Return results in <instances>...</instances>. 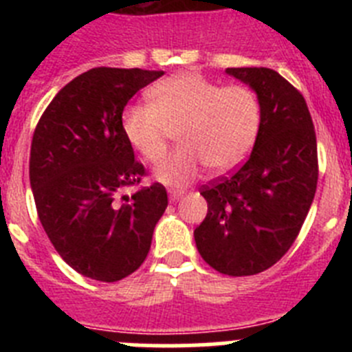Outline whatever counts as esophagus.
<instances>
[{
    "label": "esophagus",
    "mask_w": 352,
    "mask_h": 352,
    "mask_svg": "<svg viewBox=\"0 0 352 352\" xmlns=\"http://www.w3.org/2000/svg\"><path fill=\"white\" fill-rule=\"evenodd\" d=\"M182 197H183L182 190H170L169 192V199L173 201V203H174V201H178V199H182Z\"/></svg>",
    "instance_id": "34e87169"
}]
</instances>
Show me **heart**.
<instances>
[{
    "mask_svg": "<svg viewBox=\"0 0 352 352\" xmlns=\"http://www.w3.org/2000/svg\"><path fill=\"white\" fill-rule=\"evenodd\" d=\"M151 104L123 111L126 141L148 162H158L178 132L182 149L158 164V182L173 186L190 183L204 166L213 173L238 167L257 141L261 104L243 84L220 86L195 72H182L149 89Z\"/></svg>",
    "mask_w": 352,
    "mask_h": 352,
    "instance_id": "1",
    "label": "heart"
}]
</instances>
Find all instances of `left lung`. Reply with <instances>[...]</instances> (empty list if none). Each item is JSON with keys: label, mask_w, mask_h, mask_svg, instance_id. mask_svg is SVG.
Here are the masks:
<instances>
[{"label": "left lung", "mask_w": 352, "mask_h": 352, "mask_svg": "<svg viewBox=\"0 0 352 352\" xmlns=\"http://www.w3.org/2000/svg\"><path fill=\"white\" fill-rule=\"evenodd\" d=\"M226 72L257 93L261 129L243 166L203 185L208 213L194 238L211 268L248 276L272 268L300 234L317 188V141L303 95L278 72Z\"/></svg>", "instance_id": "1"}]
</instances>
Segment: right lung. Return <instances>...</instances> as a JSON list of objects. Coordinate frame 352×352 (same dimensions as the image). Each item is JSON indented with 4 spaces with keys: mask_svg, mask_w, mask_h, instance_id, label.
Instances as JSON below:
<instances>
[{
    "mask_svg": "<svg viewBox=\"0 0 352 352\" xmlns=\"http://www.w3.org/2000/svg\"><path fill=\"white\" fill-rule=\"evenodd\" d=\"M162 76V70L91 68L61 88L36 123L30 155L36 213L65 263L93 280L132 275L167 208L160 183L125 194L146 169L121 126L130 98Z\"/></svg>",
    "mask_w": 352,
    "mask_h": 352,
    "instance_id": "right-lung-1",
    "label": "right lung"
}]
</instances>
